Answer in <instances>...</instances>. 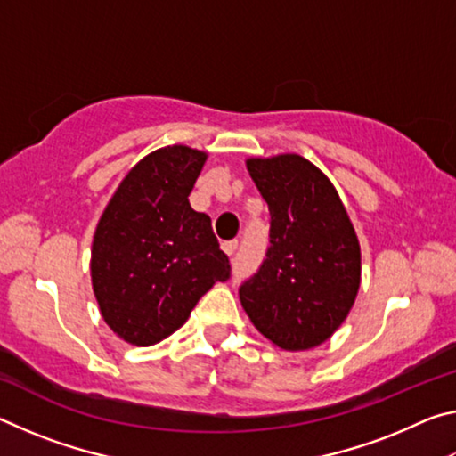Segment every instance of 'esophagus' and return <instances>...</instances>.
Instances as JSON below:
<instances>
[{"instance_id":"1","label":"esophagus","mask_w":456,"mask_h":456,"mask_svg":"<svg viewBox=\"0 0 456 456\" xmlns=\"http://www.w3.org/2000/svg\"><path fill=\"white\" fill-rule=\"evenodd\" d=\"M221 249L227 253V256L231 257L233 256V253L237 251V241H225V243H221Z\"/></svg>"}]
</instances>
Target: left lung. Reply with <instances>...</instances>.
I'll return each instance as SVG.
<instances>
[{"label":"left lung","instance_id":"left-lung-1","mask_svg":"<svg viewBox=\"0 0 456 456\" xmlns=\"http://www.w3.org/2000/svg\"><path fill=\"white\" fill-rule=\"evenodd\" d=\"M245 165L269 207L272 245L239 299L277 348L312 350L334 336L356 302L358 235L336 187L307 159L285 152Z\"/></svg>","mask_w":456,"mask_h":456}]
</instances>
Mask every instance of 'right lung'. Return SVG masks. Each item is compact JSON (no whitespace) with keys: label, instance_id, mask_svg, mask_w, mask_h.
I'll list each match as a JSON object with an SVG mask.
<instances>
[{"label":"right lung","instance_id":"1","mask_svg":"<svg viewBox=\"0 0 456 456\" xmlns=\"http://www.w3.org/2000/svg\"><path fill=\"white\" fill-rule=\"evenodd\" d=\"M209 154L184 144L152 151L130 168L92 239L90 275L100 314L126 344L175 334L215 281H227L211 217L189 195Z\"/></svg>","mask_w":456,"mask_h":456}]
</instances>
